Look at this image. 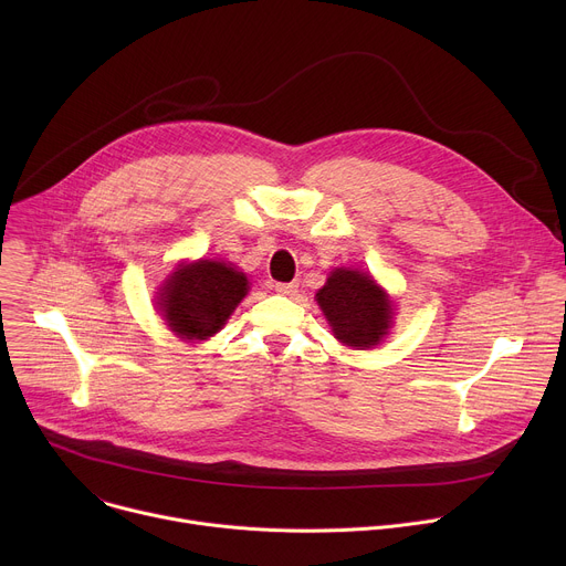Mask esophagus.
I'll return each mask as SVG.
<instances>
[{
  "label": "esophagus",
  "mask_w": 566,
  "mask_h": 566,
  "mask_svg": "<svg viewBox=\"0 0 566 566\" xmlns=\"http://www.w3.org/2000/svg\"><path fill=\"white\" fill-rule=\"evenodd\" d=\"M297 282H277L275 284V291L280 293V295H295L297 293Z\"/></svg>",
  "instance_id": "obj_1"
}]
</instances>
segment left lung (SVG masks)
<instances>
[{
  "instance_id": "1",
  "label": "left lung",
  "mask_w": 566,
  "mask_h": 566,
  "mask_svg": "<svg viewBox=\"0 0 566 566\" xmlns=\"http://www.w3.org/2000/svg\"><path fill=\"white\" fill-rule=\"evenodd\" d=\"M334 336L354 349L376 347L391 327L394 304L376 280L358 269H336L315 293Z\"/></svg>"
}]
</instances>
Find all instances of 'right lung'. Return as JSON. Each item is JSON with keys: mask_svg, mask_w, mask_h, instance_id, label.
Returning <instances> with one entry per match:
<instances>
[{"mask_svg": "<svg viewBox=\"0 0 566 566\" xmlns=\"http://www.w3.org/2000/svg\"><path fill=\"white\" fill-rule=\"evenodd\" d=\"M249 293V277L230 262L179 264L158 291V311L184 340H208Z\"/></svg>", "mask_w": 566, "mask_h": 566, "instance_id": "add662e5", "label": "right lung"}]
</instances>
